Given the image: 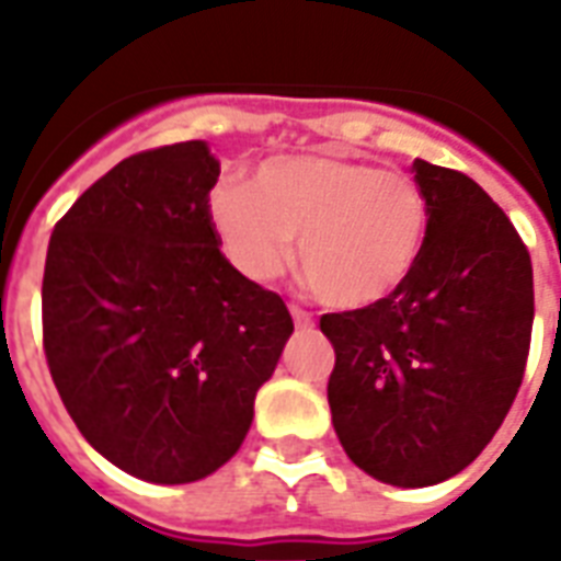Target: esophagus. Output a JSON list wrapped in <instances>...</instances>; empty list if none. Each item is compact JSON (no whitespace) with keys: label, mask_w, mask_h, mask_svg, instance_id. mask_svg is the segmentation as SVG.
I'll list each match as a JSON object with an SVG mask.
<instances>
[{"label":"esophagus","mask_w":561,"mask_h":561,"mask_svg":"<svg viewBox=\"0 0 561 561\" xmlns=\"http://www.w3.org/2000/svg\"><path fill=\"white\" fill-rule=\"evenodd\" d=\"M290 317H294V323H297V329H302V332H308V329H314V317L308 314L306 308L290 306Z\"/></svg>","instance_id":"1"}]
</instances>
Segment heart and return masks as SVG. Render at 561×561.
Masks as SVG:
<instances>
[{
	"instance_id": "1",
	"label": "heart",
	"mask_w": 561,
	"mask_h": 561,
	"mask_svg": "<svg viewBox=\"0 0 561 561\" xmlns=\"http://www.w3.org/2000/svg\"><path fill=\"white\" fill-rule=\"evenodd\" d=\"M209 224L232 267L253 282L279 276L299 236V271L317 299L367 308L416 271L431 209L404 171L337 153H288L264 160L253 186L211 188Z\"/></svg>"
}]
</instances>
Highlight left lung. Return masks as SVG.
<instances>
[{"label": "left lung", "instance_id": "obj_1", "mask_svg": "<svg viewBox=\"0 0 561 561\" xmlns=\"http://www.w3.org/2000/svg\"><path fill=\"white\" fill-rule=\"evenodd\" d=\"M413 171L431 209L416 271L375 306L320 317L337 439L358 469L404 489L454 478L486 448L533 332V264L513 220L462 171Z\"/></svg>", "mask_w": 561, "mask_h": 561}]
</instances>
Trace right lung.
Instances as JSON below:
<instances>
[{"mask_svg":"<svg viewBox=\"0 0 561 561\" xmlns=\"http://www.w3.org/2000/svg\"><path fill=\"white\" fill-rule=\"evenodd\" d=\"M206 142L134 153L55 224L43 350L83 439L134 478L192 483L241 448L294 320L229 264Z\"/></svg>","mask_w":561,"mask_h":561,"instance_id":"1","label":"right lung"}]
</instances>
